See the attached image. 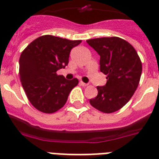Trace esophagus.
I'll return each mask as SVG.
<instances>
[{"mask_svg": "<svg viewBox=\"0 0 159 159\" xmlns=\"http://www.w3.org/2000/svg\"><path fill=\"white\" fill-rule=\"evenodd\" d=\"M80 84L84 87H86L89 85V84H86V83H84V82H82V81H80Z\"/></svg>", "mask_w": 159, "mask_h": 159, "instance_id": "1", "label": "esophagus"}]
</instances>
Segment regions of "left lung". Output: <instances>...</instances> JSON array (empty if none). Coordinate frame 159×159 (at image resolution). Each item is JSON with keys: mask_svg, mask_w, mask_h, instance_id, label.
Listing matches in <instances>:
<instances>
[{"mask_svg": "<svg viewBox=\"0 0 159 159\" xmlns=\"http://www.w3.org/2000/svg\"><path fill=\"white\" fill-rule=\"evenodd\" d=\"M100 55V70L106 75V84L97 86L98 95L89 102L105 113L116 112L128 103L142 75V62L135 49L118 37L87 40Z\"/></svg>", "mask_w": 159, "mask_h": 159, "instance_id": "left-lung-1", "label": "left lung"}]
</instances>
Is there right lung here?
<instances>
[{
    "mask_svg": "<svg viewBox=\"0 0 159 159\" xmlns=\"http://www.w3.org/2000/svg\"><path fill=\"white\" fill-rule=\"evenodd\" d=\"M80 43L43 35L22 51L19 59L20 79L30 102L38 110L53 113L66 104L79 80H69L56 72L68 64L71 49Z\"/></svg>",
    "mask_w": 159,
    "mask_h": 159,
    "instance_id": "right-lung-1",
    "label": "right lung"
}]
</instances>
